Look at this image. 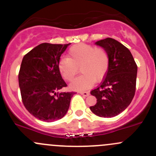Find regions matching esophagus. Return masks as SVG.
I'll list each match as a JSON object with an SVG mask.
<instances>
[{"instance_id": "1", "label": "esophagus", "mask_w": 156, "mask_h": 156, "mask_svg": "<svg viewBox=\"0 0 156 156\" xmlns=\"http://www.w3.org/2000/svg\"><path fill=\"white\" fill-rule=\"evenodd\" d=\"M79 94H81V95L84 96V97H87V96L90 95V93L87 92V91H84V92H79Z\"/></svg>"}]
</instances>
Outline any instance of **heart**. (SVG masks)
Returning <instances> with one entry per match:
<instances>
[{
  "mask_svg": "<svg viewBox=\"0 0 156 156\" xmlns=\"http://www.w3.org/2000/svg\"><path fill=\"white\" fill-rule=\"evenodd\" d=\"M68 55L69 58H62L58 62V69L62 78L72 81L78 69L82 74L72 81L69 85L72 90H86L94 81L99 82L106 76L109 67V56L105 49L78 44L69 49Z\"/></svg>",
  "mask_w": 156,
  "mask_h": 156,
  "instance_id": "heart-1",
  "label": "heart"
}]
</instances>
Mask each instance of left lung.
Wrapping results in <instances>:
<instances>
[{
  "instance_id": "obj_1",
  "label": "left lung",
  "mask_w": 156,
  "mask_h": 156,
  "mask_svg": "<svg viewBox=\"0 0 156 156\" xmlns=\"http://www.w3.org/2000/svg\"><path fill=\"white\" fill-rule=\"evenodd\" d=\"M95 44L108 52L109 67L103 82L91 90L97 103L90 108L96 115L112 118L122 112L134 97L137 66L130 50L115 39L107 37Z\"/></svg>"
}]
</instances>
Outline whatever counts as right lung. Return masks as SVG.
Returning <instances> with one entry per match:
<instances>
[{
  "mask_svg": "<svg viewBox=\"0 0 156 156\" xmlns=\"http://www.w3.org/2000/svg\"><path fill=\"white\" fill-rule=\"evenodd\" d=\"M67 44L43 43L26 54L19 72L22 100L30 114L43 122L62 119L67 113L74 92H59L67 84L58 69Z\"/></svg>",
  "mask_w": 156,
  "mask_h": 156,
  "instance_id": "right-lung-1",
  "label": "right lung"
}]
</instances>
